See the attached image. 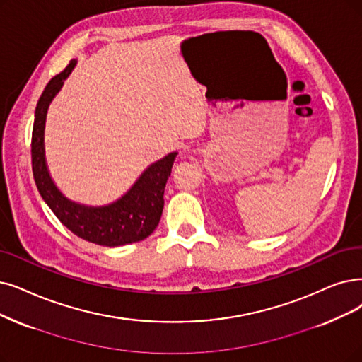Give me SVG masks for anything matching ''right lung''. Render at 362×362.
<instances>
[{"instance_id":"obj_1","label":"right lung","mask_w":362,"mask_h":362,"mask_svg":"<svg viewBox=\"0 0 362 362\" xmlns=\"http://www.w3.org/2000/svg\"><path fill=\"white\" fill-rule=\"evenodd\" d=\"M76 65L77 59H72L61 74L47 83L38 99L31 142L33 172L37 189L59 221L84 240L103 247H122L144 240L153 233L160 221L165 205V187L170 177L173 160L178 154L177 151L151 163L122 197L103 206L84 205L68 199L50 177L45 150L47 110Z\"/></svg>"}]
</instances>
